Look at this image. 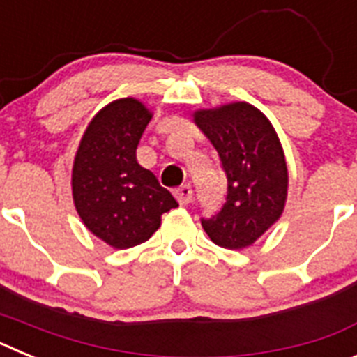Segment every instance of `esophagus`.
Masks as SVG:
<instances>
[{
    "mask_svg": "<svg viewBox=\"0 0 357 357\" xmlns=\"http://www.w3.org/2000/svg\"><path fill=\"white\" fill-rule=\"evenodd\" d=\"M175 197L181 206H188V204H191V200H193V188L189 184L181 185L178 189H175Z\"/></svg>",
    "mask_w": 357,
    "mask_h": 357,
    "instance_id": "obj_1",
    "label": "esophagus"
}]
</instances>
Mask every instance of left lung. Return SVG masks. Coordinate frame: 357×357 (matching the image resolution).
<instances>
[{
    "label": "left lung",
    "instance_id": "8db88e82",
    "mask_svg": "<svg viewBox=\"0 0 357 357\" xmlns=\"http://www.w3.org/2000/svg\"><path fill=\"white\" fill-rule=\"evenodd\" d=\"M197 127L216 148L227 175V202L202 227L218 247H250L277 222L288 197V166L272 123L247 102L193 114Z\"/></svg>",
    "mask_w": 357,
    "mask_h": 357
}]
</instances>
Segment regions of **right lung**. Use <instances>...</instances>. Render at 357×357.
<instances>
[{"label": "right lung", "instance_id": "obj_1", "mask_svg": "<svg viewBox=\"0 0 357 357\" xmlns=\"http://www.w3.org/2000/svg\"><path fill=\"white\" fill-rule=\"evenodd\" d=\"M150 119V110L135 98L110 102L87 125L73 162L78 216L96 238L119 250L150 239L160 216L178 207L135 157Z\"/></svg>", "mask_w": 357, "mask_h": 357}]
</instances>
